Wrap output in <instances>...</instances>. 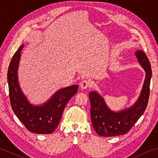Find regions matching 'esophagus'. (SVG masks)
<instances>
[{
  "mask_svg": "<svg viewBox=\"0 0 158 158\" xmlns=\"http://www.w3.org/2000/svg\"><path fill=\"white\" fill-rule=\"evenodd\" d=\"M91 85V83L90 81H88V80H84V81H82L81 82V84H80V87H81V89H86L87 88L90 87Z\"/></svg>",
  "mask_w": 158,
  "mask_h": 158,
  "instance_id": "1",
  "label": "esophagus"
}]
</instances>
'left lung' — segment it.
Masks as SVG:
<instances>
[{"mask_svg":"<svg viewBox=\"0 0 158 158\" xmlns=\"http://www.w3.org/2000/svg\"><path fill=\"white\" fill-rule=\"evenodd\" d=\"M139 64L146 73L145 79L139 96L133 105L124 110H112L101 94L97 91L89 93L90 118L96 133L102 137L121 135L127 133L144 113L147 106L152 70L146 54L141 50L135 51Z\"/></svg>","mask_w":158,"mask_h":158,"instance_id":"obj_1","label":"left lung"}]
</instances>
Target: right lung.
I'll return each instance as SVG.
<instances>
[{
    "mask_svg": "<svg viewBox=\"0 0 158 158\" xmlns=\"http://www.w3.org/2000/svg\"><path fill=\"white\" fill-rule=\"evenodd\" d=\"M21 45L10 64L7 73L11 108L25 128L31 133L50 134L58 127L63 112L68 101L77 93L79 85H73L59 89L45 103L34 105L23 93L18 78Z\"/></svg>",
    "mask_w": 158,
    "mask_h": 158,
    "instance_id": "add662e5",
    "label": "right lung"
}]
</instances>
